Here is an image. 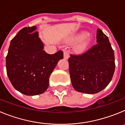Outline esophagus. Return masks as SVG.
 I'll return each instance as SVG.
<instances>
[{"instance_id":"34e87169","label":"esophagus","mask_w":125,"mask_h":125,"mask_svg":"<svg viewBox=\"0 0 125 125\" xmlns=\"http://www.w3.org/2000/svg\"><path fill=\"white\" fill-rule=\"evenodd\" d=\"M69 57V52H68V51H64V59H68Z\"/></svg>"}]
</instances>
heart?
I'll return each mask as SVG.
<instances>
[{
    "instance_id": "heart-1",
    "label": "heart",
    "mask_w": 125,
    "mask_h": 125,
    "mask_svg": "<svg viewBox=\"0 0 125 125\" xmlns=\"http://www.w3.org/2000/svg\"><path fill=\"white\" fill-rule=\"evenodd\" d=\"M71 40L73 41H78V42L75 44L74 49L75 52L78 54H81L87 50L93 41V37L90 35H88V32L82 31L75 34L73 37H72Z\"/></svg>"
}]
</instances>
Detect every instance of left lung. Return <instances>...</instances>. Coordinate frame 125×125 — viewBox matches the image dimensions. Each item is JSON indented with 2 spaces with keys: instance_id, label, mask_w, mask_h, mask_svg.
<instances>
[{
  "instance_id": "left-lung-1",
  "label": "left lung",
  "mask_w": 125,
  "mask_h": 125,
  "mask_svg": "<svg viewBox=\"0 0 125 125\" xmlns=\"http://www.w3.org/2000/svg\"><path fill=\"white\" fill-rule=\"evenodd\" d=\"M97 44L81 55L69 58L70 78L76 91L95 94L110 83L115 69L114 51L108 37L97 29Z\"/></svg>"
}]
</instances>
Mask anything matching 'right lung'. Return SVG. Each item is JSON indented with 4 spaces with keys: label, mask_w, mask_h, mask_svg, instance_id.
Listing matches in <instances>:
<instances>
[{
    "label": "right lung",
    "mask_w": 125,
    "mask_h": 125,
    "mask_svg": "<svg viewBox=\"0 0 125 125\" xmlns=\"http://www.w3.org/2000/svg\"><path fill=\"white\" fill-rule=\"evenodd\" d=\"M36 26L22 29L10 43L6 57L8 78L14 88L27 96L44 93L49 77L63 52L49 54L43 50L44 44L39 38Z\"/></svg>",
    "instance_id": "obj_1"
}]
</instances>
